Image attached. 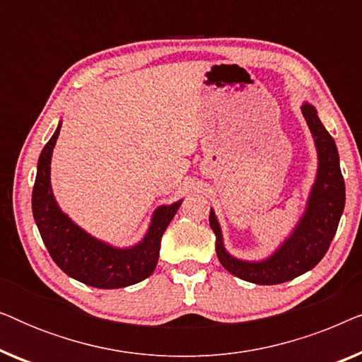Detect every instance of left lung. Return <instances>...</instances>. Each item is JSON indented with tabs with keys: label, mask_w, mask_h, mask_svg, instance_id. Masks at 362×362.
Returning <instances> with one entry per match:
<instances>
[{
	"label": "left lung",
	"mask_w": 362,
	"mask_h": 362,
	"mask_svg": "<svg viewBox=\"0 0 362 362\" xmlns=\"http://www.w3.org/2000/svg\"><path fill=\"white\" fill-rule=\"evenodd\" d=\"M301 113L308 123L318 151V173L305 214L288 239H285L269 259L260 262L239 260L226 250L214 211L211 209L209 214L211 229L216 234V252L222 267L229 274L257 285L284 284L313 269L328 252L344 211L346 189L336 143L320 122L313 105L305 102Z\"/></svg>",
	"instance_id": "8db88e82"
}]
</instances>
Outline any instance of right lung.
<instances>
[{"label": "right lung", "instance_id": "1", "mask_svg": "<svg viewBox=\"0 0 362 362\" xmlns=\"http://www.w3.org/2000/svg\"><path fill=\"white\" fill-rule=\"evenodd\" d=\"M61 125L42 148L33 189V216L49 255L64 274L95 288H123L148 279L156 269L161 237L182 201L158 207L146 235L128 249H117L87 234L64 214L51 189V158Z\"/></svg>", "mask_w": 362, "mask_h": 362}]
</instances>
